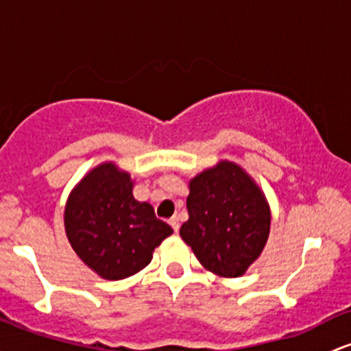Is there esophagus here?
Masks as SVG:
<instances>
[{
  "label": "esophagus",
  "mask_w": 351,
  "mask_h": 351,
  "mask_svg": "<svg viewBox=\"0 0 351 351\" xmlns=\"http://www.w3.org/2000/svg\"><path fill=\"white\" fill-rule=\"evenodd\" d=\"M169 225H171V228L175 230V233H176L180 230V219L176 217H173L171 219H169Z\"/></svg>",
  "instance_id": "esophagus-1"
}]
</instances>
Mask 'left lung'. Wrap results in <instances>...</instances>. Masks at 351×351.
Segmentation results:
<instances>
[{"label": "left lung", "mask_w": 351, "mask_h": 351, "mask_svg": "<svg viewBox=\"0 0 351 351\" xmlns=\"http://www.w3.org/2000/svg\"><path fill=\"white\" fill-rule=\"evenodd\" d=\"M183 241L206 269L237 278L263 252L271 213L263 191L233 161H219L190 180Z\"/></svg>", "instance_id": "left-lung-1"}]
</instances>
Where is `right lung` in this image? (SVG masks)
<instances>
[{
  "label": "right lung",
  "instance_id": "1",
  "mask_svg": "<svg viewBox=\"0 0 351 351\" xmlns=\"http://www.w3.org/2000/svg\"><path fill=\"white\" fill-rule=\"evenodd\" d=\"M64 230L76 255L105 280H123L152 261L153 250L173 233L149 203L136 202L130 173L108 161L73 188Z\"/></svg>",
  "mask_w": 351,
  "mask_h": 351
}]
</instances>
